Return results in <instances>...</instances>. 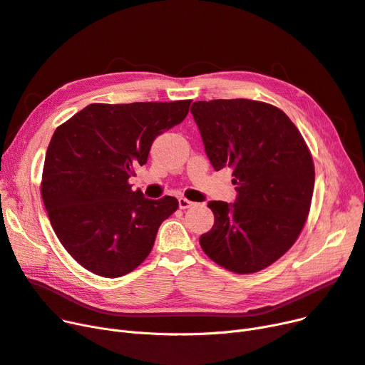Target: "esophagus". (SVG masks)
<instances>
[{"label":"esophagus","mask_w":365,"mask_h":365,"mask_svg":"<svg viewBox=\"0 0 365 365\" xmlns=\"http://www.w3.org/2000/svg\"><path fill=\"white\" fill-rule=\"evenodd\" d=\"M178 205H180L181 210H185V208H190L192 205H195V203H193L192 200L185 199V197H180V199H178Z\"/></svg>","instance_id":"1"}]
</instances>
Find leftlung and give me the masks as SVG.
<instances>
[{"instance_id":"left-lung-1","label":"left lung","mask_w":365,"mask_h":365,"mask_svg":"<svg viewBox=\"0 0 365 365\" xmlns=\"http://www.w3.org/2000/svg\"><path fill=\"white\" fill-rule=\"evenodd\" d=\"M215 170L232 169L237 199L211 200L214 226L199 238L215 264L257 272L294 245L310 211L312 154L289 116L247 98L195 101L190 108Z\"/></svg>"}]
</instances>
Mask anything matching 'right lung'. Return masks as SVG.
I'll return each mask as SVG.
<instances>
[{"instance_id": "obj_1", "label": "right lung", "mask_w": 365, "mask_h": 365, "mask_svg": "<svg viewBox=\"0 0 365 365\" xmlns=\"http://www.w3.org/2000/svg\"><path fill=\"white\" fill-rule=\"evenodd\" d=\"M190 103H93L55 130L41 197L58 240L85 269L115 279L150 255L178 200L143 197L128 178L147 163L154 139L185 118Z\"/></svg>"}]
</instances>
